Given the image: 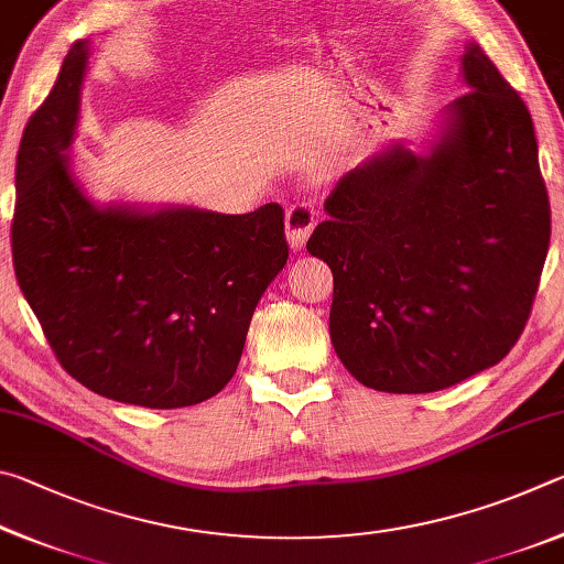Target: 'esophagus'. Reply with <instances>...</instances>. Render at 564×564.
I'll use <instances>...</instances> for the list:
<instances>
[{
  "mask_svg": "<svg viewBox=\"0 0 564 564\" xmlns=\"http://www.w3.org/2000/svg\"><path fill=\"white\" fill-rule=\"evenodd\" d=\"M316 208L308 202L293 204L289 212H285V238H289L293 251H301L305 241H308L313 226H316Z\"/></svg>",
  "mask_w": 564,
  "mask_h": 564,
  "instance_id": "1",
  "label": "esophagus"
}]
</instances>
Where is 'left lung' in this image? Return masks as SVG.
I'll use <instances>...</instances> for the list:
<instances>
[{
	"mask_svg": "<svg viewBox=\"0 0 564 564\" xmlns=\"http://www.w3.org/2000/svg\"><path fill=\"white\" fill-rule=\"evenodd\" d=\"M463 79L431 151L393 144L348 171L305 243L333 271V348L383 393H433L500 362L547 259L530 111L475 42Z\"/></svg>",
	"mask_w": 564,
	"mask_h": 564,
	"instance_id": "left-lung-1",
	"label": "left lung"
}]
</instances>
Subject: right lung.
Listing matches in <instances>:
<instances>
[{
	"label": "right lung",
	"instance_id": "add662e5",
	"mask_svg": "<svg viewBox=\"0 0 564 564\" xmlns=\"http://www.w3.org/2000/svg\"><path fill=\"white\" fill-rule=\"evenodd\" d=\"M87 62L89 42H74L19 141V289L84 388L156 410L204 403L234 378L256 303L289 261L283 208L94 204L66 154Z\"/></svg>",
	"mask_w": 564,
	"mask_h": 564
}]
</instances>
